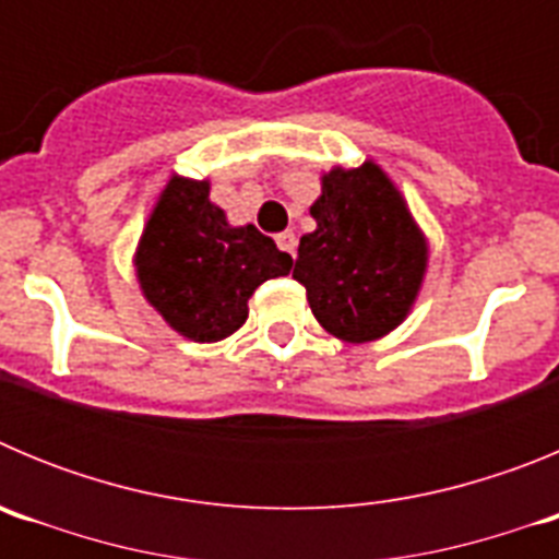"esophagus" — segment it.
I'll return each mask as SVG.
<instances>
[{
  "label": "esophagus",
  "mask_w": 559,
  "mask_h": 559,
  "mask_svg": "<svg viewBox=\"0 0 559 559\" xmlns=\"http://www.w3.org/2000/svg\"><path fill=\"white\" fill-rule=\"evenodd\" d=\"M276 246H280L283 251H288L290 257H296V235H294V231H280V235H276Z\"/></svg>",
  "instance_id": "34e87169"
}]
</instances>
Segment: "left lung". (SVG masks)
<instances>
[{
  "label": "left lung",
  "mask_w": 559,
  "mask_h": 559,
  "mask_svg": "<svg viewBox=\"0 0 559 559\" xmlns=\"http://www.w3.org/2000/svg\"><path fill=\"white\" fill-rule=\"evenodd\" d=\"M310 215L316 229L299 240L294 280L316 322L347 344L397 330L426 283L431 246L392 176L374 159L330 167Z\"/></svg>",
  "instance_id": "1"
}]
</instances>
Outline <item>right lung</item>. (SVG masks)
Here are the masks:
<instances>
[{"label": "right lung", "mask_w": 559, "mask_h": 559, "mask_svg": "<svg viewBox=\"0 0 559 559\" xmlns=\"http://www.w3.org/2000/svg\"><path fill=\"white\" fill-rule=\"evenodd\" d=\"M290 254L254 226H231L210 201V179L173 173L133 251L145 302L185 338L215 344L249 319V299L265 280L285 276Z\"/></svg>", "instance_id": "1"}]
</instances>
